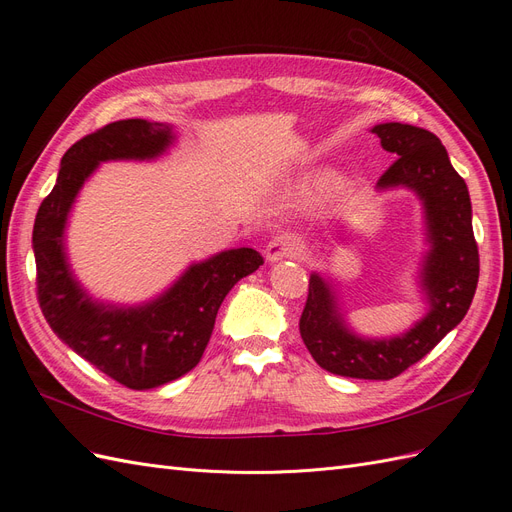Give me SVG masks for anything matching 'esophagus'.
I'll return each instance as SVG.
<instances>
[{
    "mask_svg": "<svg viewBox=\"0 0 512 512\" xmlns=\"http://www.w3.org/2000/svg\"><path fill=\"white\" fill-rule=\"evenodd\" d=\"M305 252L303 237L294 232H277V235L267 245V260H284V258H299Z\"/></svg>",
    "mask_w": 512,
    "mask_h": 512,
    "instance_id": "34e87169",
    "label": "esophagus"
}]
</instances>
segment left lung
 <instances>
[{
  "label": "left lung",
  "mask_w": 512,
  "mask_h": 512,
  "mask_svg": "<svg viewBox=\"0 0 512 512\" xmlns=\"http://www.w3.org/2000/svg\"><path fill=\"white\" fill-rule=\"evenodd\" d=\"M371 132L397 156L378 179V188L404 185L423 200L431 243L423 267L429 314L401 337L361 339L346 329L329 284L314 273L299 331L314 361L331 374L391 380L421 361L468 314L478 284V245L468 185L448 160L440 138L395 121L380 123Z\"/></svg>",
  "instance_id": "left-lung-1"
}]
</instances>
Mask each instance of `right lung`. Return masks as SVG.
I'll list each match as a JSON object with an SVG mask.
<instances>
[{
	"instance_id": "right-lung-1",
	"label": "right lung",
	"mask_w": 512,
	"mask_h": 512,
	"mask_svg": "<svg viewBox=\"0 0 512 512\" xmlns=\"http://www.w3.org/2000/svg\"><path fill=\"white\" fill-rule=\"evenodd\" d=\"M173 141L158 121L123 119L83 136L61 158L55 188L34 224L36 290L53 333L96 369L128 389H153L194 369L203 356L218 309L262 256L239 247L198 262L160 299L141 307H111L89 299L64 256L68 211L83 181L106 160L156 158Z\"/></svg>"
}]
</instances>
